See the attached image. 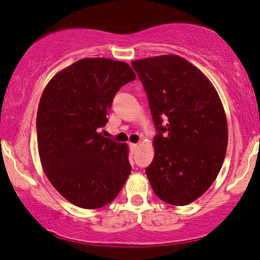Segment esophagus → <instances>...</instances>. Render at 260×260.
<instances>
[{
	"instance_id": "1",
	"label": "esophagus",
	"mask_w": 260,
	"mask_h": 260,
	"mask_svg": "<svg viewBox=\"0 0 260 260\" xmlns=\"http://www.w3.org/2000/svg\"><path fill=\"white\" fill-rule=\"evenodd\" d=\"M129 147L132 149V152H135L139 148V145H137V144H129Z\"/></svg>"
}]
</instances>
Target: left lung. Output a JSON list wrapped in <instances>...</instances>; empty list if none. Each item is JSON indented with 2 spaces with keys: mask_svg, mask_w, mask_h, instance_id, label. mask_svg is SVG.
<instances>
[{
  "mask_svg": "<svg viewBox=\"0 0 260 260\" xmlns=\"http://www.w3.org/2000/svg\"><path fill=\"white\" fill-rule=\"evenodd\" d=\"M147 94L156 134L146 168L159 199L175 206L194 202L213 184L228 147V121L214 87L177 55L132 62Z\"/></svg>",
  "mask_w": 260,
  "mask_h": 260,
  "instance_id": "8db88e82",
  "label": "left lung"
}]
</instances>
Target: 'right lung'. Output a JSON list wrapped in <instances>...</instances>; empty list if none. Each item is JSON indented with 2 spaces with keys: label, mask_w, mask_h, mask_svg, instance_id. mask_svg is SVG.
Wrapping results in <instances>:
<instances>
[{
  "label": "right lung",
  "mask_w": 260,
  "mask_h": 260,
  "mask_svg": "<svg viewBox=\"0 0 260 260\" xmlns=\"http://www.w3.org/2000/svg\"><path fill=\"white\" fill-rule=\"evenodd\" d=\"M135 80L125 62L82 58L50 80L39 104V154L49 181L68 202L100 208L116 198L131 173L126 144L105 138L113 99Z\"/></svg>",
  "instance_id": "right-lung-1"
}]
</instances>
